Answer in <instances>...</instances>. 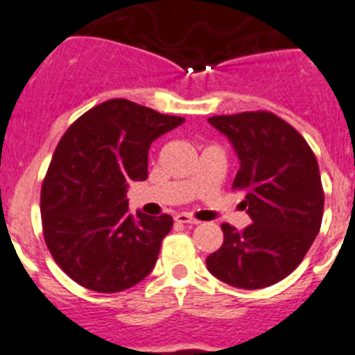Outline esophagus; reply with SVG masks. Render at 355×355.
Masks as SVG:
<instances>
[{"mask_svg": "<svg viewBox=\"0 0 355 355\" xmlns=\"http://www.w3.org/2000/svg\"><path fill=\"white\" fill-rule=\"evenodd\" d=\"M175 222H177V223H187V225H198V223H200L196 218H193L191 214H187V213L177 214V216H175Z\"/></svg>", "mask_w": 355, "mask_h": 355, "instance_id": "obj_1", "label": "esophagus"}]
</instances>
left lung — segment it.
<instances>
[{
	"label": "left lung",
	"mask_w": 355,
	"mask_h": 355,
	"mask_svg": "<svg viewBox=\"0 0 355 355\" xmlns=\"http://www.w3.org/2000/svg\"><path fill=\"white\" fill-rule=\"evenodd\" d=\"M229 137L240 159L233 189L252 223L238 231L222 223L223 243L207 269L223 284L263 288L296 269L320 233L324 193L314 151L272 112H242L207 119Z\"/></svg>",
	"instance_id": "1"
}]
</instances>
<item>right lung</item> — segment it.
<instances>
[{
    "label": "right lung",
    "instance_id": "obj_1",
    "mask_svg": "<svg viewBox=\"0 0 355 355\" xmlns=\"http://www.w3.org/2000/svg\"><path fill=\"white\" fill-rule=\"evenodd\" d=\"M182 122L112 99L83 113L61 137L41 186V223L50 254L76 284L121 293L151 272L173 218L132 214L126 189L148 178L151 142Z\"/></svg>",
    "mask_w": 355,
    "mask_h": 355
}]
</instances>
